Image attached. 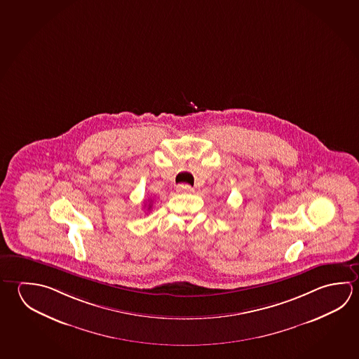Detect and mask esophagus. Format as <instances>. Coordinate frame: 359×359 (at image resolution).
<instances>
[{
    "mask_svg": "<svg viewBox=\"0 0 359 359\" xmlns=\"http://www.w3.org/2000/svg\"><path fill=\"white\" fill-rule=\"evenodd\" d=\"M177 193H193L194 191V189L191 188L190 185L188 184H180V185H177Z\"/></svg>",
    "mask_w": 359,
    "mask_h": 359,
    "instance_id": "34e87169",
    "label": "esophagus"
}]
</instances>
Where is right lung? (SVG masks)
I'll return each mask as SVG.
<instances>
[{
    "label": "right lung",
    "mask_w": 359,
    "mask_h": 359,
    "mask_svg": "<svg viewBox=\"0 0 359 359\" xmlns=\"http://www.w3.org/2000/svg\"><path fill=\"white\" fill-rule=\"evenodd\" d=\"M150 203H151V201H150ZM150 208H151V204H149V209H150Z\"/></svg>",
    "instance_id": "add662e5"
}]
</instances>
